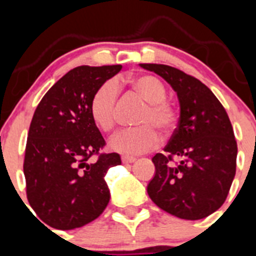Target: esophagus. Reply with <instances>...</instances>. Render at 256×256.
Returning a JSON list of instances; mask_svg holds the SVG:
<instances>
[{"label":"esophagus","instance_id":"34e87169","mask_svg":"<svg viewBox=\"0 0 256 256\" xmlns=\"http://www.w3.org/2000/svg\"><path fill=\"white\" fill-rule=\"evenodd\" d=\"M122 162H123V164H132V162H136V158H132V156H123Z\"/></svg>","mask_w":256,"mask_h":256}]
</instances>
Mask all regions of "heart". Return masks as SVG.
Returning a JSON list of instances; mask_svg holds the SVG:
<instances>
[{
	"instance_id": "heart-1",
	"label": "heart",
	"mask_w": 256,
	"mask_h": 256,
	"mask_svg": "<svg viewBox=\"0 0 256 256\" xmlns=\"http://www.w3.org/2000/svg\"><path fill=\"white\" fill-rule=\"evenodd\" d=\"M130 88L146 104L137 119L141 126L126 130L110 140V148L124 155H138L151 150L159 142L155 130L168 134L177 124V110L165 100L166 90L160 79L154 76H136L128 80ZM118 86L106 80L97 88L90 101V112L94 123L104 132H112L116 124Z\"/></svg>"
}]
</instances>
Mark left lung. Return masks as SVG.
<instances>
[{"label":"left lung","instance_id":"left-lung-1","mask_svg":"<svg viewBox=\"0 0 256 256\" xmlns=\"http://www.w3.org/2000/svg\"><path fill=\"white\" fill-rule=\"evenodd\" d=\"M140 66L166 80L180 102V120L165 154L152 158L148 196L174 216L205 218L223 205L236 174L237 144L227 112L204 83L182 70L162 64Z\"/></svg>","mask_w":256,"mask_h":256}]
</instances>
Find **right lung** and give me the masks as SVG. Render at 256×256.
<instances>
[{"label": "right lung", "instance_id": "right-lung-1", "mask_svg": "<svg viewBox=\"0 0 256 256\" xmlns=\"http://www.w3.org/2000/svg\"><path fill=\"white\" fill-rule=\"evenodd\" d=\"M120 70L122 65L74 68L50 88L36 108L24 176L29 204L50 227H83L108 206L110 191L105 176L122 160L112 152L90 162L105 146L90 101L97 88Z\"/></svg>", "mask_w": 256, "mask_h": 256}]
</instances>
